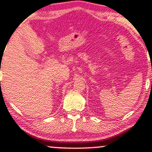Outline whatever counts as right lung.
I'll use <instances>...</instances> for the list:
<instances>
[{"label": "right lung", "mask_w": 152, "mask_h": 152, "mask_svg": "<svg viewBox=\"0 0 152 152\" xmlns=\"http://www.w3.org/2000/svg\"><path fill=\"white\" fill-rule=\"evenodd\" d=\"M0 71H1V70H0Z\"/></svg>", "instance_id": "add662e5"}]
</instances>
